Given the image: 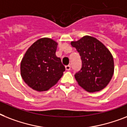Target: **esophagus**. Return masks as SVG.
I'll return each mask as SVG.
<instances>
[{
  "instance_id": "1",
  "label": "esophagus",
  "mask_w": 127,
  "mask_h": 127,
  "mask_svg": "<svg viewBox=\"0 0 127 127\" xmlns=\"http://www.w3.org/2000/svg\"><path fill=\"white\" fill-rule=\"evenodd\" d=\"M65 70H67V71H69V70L71 69V66L66 65L65 67Z\"/></svg>"
}]
</instances>
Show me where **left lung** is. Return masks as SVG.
Masks as SVG:
<instances>
[{"label": "left lung", "mask_w": 127, "mask_h": 127, "mask_svg": "<svg viewBox=\"0 0 127 127\" xmlns=\"http://www.w3.org/2000/svg\"><path fill=\"white\" fill-rule=\"evenodd\" d=\"M71 45L81 58V69L75 75L78 84L89 92L104 88L114 71V59L110 51L97 39L89 35L71 41Z\"/></svg>", "instance_id": "1"}]
</instances>
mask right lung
<instances>
[{
  "label": "right lung",
  "instance_id": "add662e5",
  "mask_svg": "<svg viewBox=\"0 0 127 127\" xmlns=\"http://www.w3.org/2000/svg\"><path fill=\"white\" fill-rule=\"evenodd\" d=\"M58 43L43 37L29 47L21 63V75L33 90L43 92L54 86L65 71L61 59L56 56Z\"/></svg>",
  "mask_w": 127,
  "mask_h": 127
}]
</instances>
